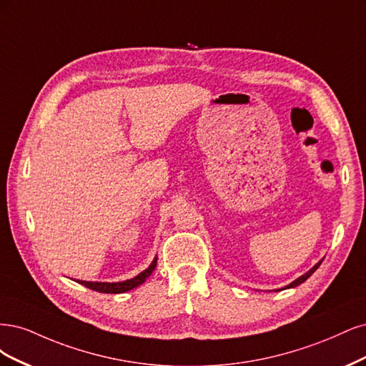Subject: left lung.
Segmentation results:
<instances>
[{"label":"left lung","instance_id":"left-lung-1","mask_svg":"<svg viewBox=\"0 0 366 366\" xmlns=\"http://www.w3.org/2000/svg\"><path fill=\"white\" fill-rule=\"evenodd\" d=\"M321 263H322V260H321L320 263H317V264H315V266H313V267H312V269L309 270V272H307V274H304V275H301V277H300L298 280H295L293 282H290V285L287 286V289H290V287H297V286H300V285H301V282H304L305 280H307V278H309V277H310V275H312V274L315 272V270H316L317 267H320V266H321Z\"/></svg>","mask_w":366,"mask_h":366}]
</instances>
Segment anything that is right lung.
Here are the masks:
<instances>
[{
  "instance_id": "right-lung-1",
  "label": "right lung",
  "mask_w": 366,
  "mask_h": 366,
  "mask_svg": "<svg viewBox=\"0 0 366 366\" xmlns=\"http://www.w3.org/2000/svg\"><path fill=\"white\" fill-rule=\"evenodd\" d=\"M155 267H157V258L152 262V264L144 270V272H141L135 278L126 280L122 282H92V281H77V282L86 286L91 290H96L100 293H123L138 287L139 285H143L146 278H149L153 270H155Z\"/></svg>"
}]
</instances>
